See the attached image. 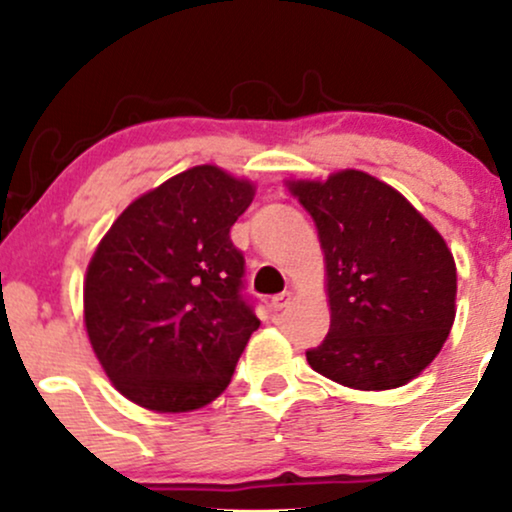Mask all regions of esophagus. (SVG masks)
Wrapping results in <instances>:
<instances>
[{
    "mask_svg": "<svg viewBox=\"0 0 512 512\" xmlns=\"http://www.w3.org/2000/svg\"><path fill=\"white\" fill-rule=\"evenodd\" d=\"M289 303H291V293H289V291L279 293V296L272 298V308H274V310H284Z\"/></svg>",
    "mask_w": 512,
    "mask_h": 512,
    "instance_id": "1",
    "label": "esophagus"
}]
</instances>
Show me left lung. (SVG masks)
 <instances>
[{"mask_svg": "<svg viewBox=\"0 0 512 512\" xmlns=\"http://www.w3.org/2000/svg\"><path fill=\"white\" fill-rule=\"evenodd\" d=\"M327 267L330 332L310 368L354 390H392L424 370L455 322L452 252L395 187L363 170L293 180Z\"/></svg>", "mask_w": 512, "mask_h": 512, "instance_id": "8db88e82", "label": "left lung"}]
</instances>
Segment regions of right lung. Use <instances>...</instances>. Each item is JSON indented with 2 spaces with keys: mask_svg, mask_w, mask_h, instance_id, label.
Listing matches in <instances>:
<instances>
[{
  "mask_svg": "<svg viewBox=\"0 0 512 512\" xmlns=\"http://www.w3.org/2000/svg\"><path fill=\"white\" fill-rule=\"evenodd\" d=\"M255 187L195 166L134 199L84 281V322L113 385L139 407L192 411L226 390L260 327L231 226Z\"/></svg>",
  "mask_w": 512,
  "mask_h": 512,
  "instance_id": "right-lung-1",
  "label": "right lung"
}]
</instances>
